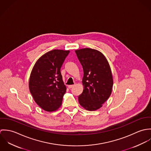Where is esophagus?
Returning a JSON list of instances; mask_svg holds the SVG:
<instances>
[{
	"label": "esophagus",
	"instance_id": "obj_1",
	"mask_svg": "<svg viewBox=\"0 0 151 151\" xmlns=\"http://www.w3.org/2000/svg\"><path fill=\"white\" fill-rule=\"evenodd\" d=\"M74 86V85H70V86H68V88L69 89H70V88H72Z\"/></svg>",
	"mask_w": 151,
	"mask_h": 151
}]
</instances>
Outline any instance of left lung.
Segmentation results:
<instances>
[{
    "label": "left lung",
    "mask_w": 151,
    "mask_h": 151,
    "mask_svg": "<svg viewBox=\"0 0 151 151\" xmlns=\"http://www.w3.org/2000/svg\"><path fill=\"white\" fill-rule=\"evenodd\" d=\"M75 52L84 71V90L78 96L79 103L87 110H96L102 106L111 93L113 81L110 65L97 50L84 48Z\"/></svg>",
    "instance_id": "left-lung-1"
}]
</instances>
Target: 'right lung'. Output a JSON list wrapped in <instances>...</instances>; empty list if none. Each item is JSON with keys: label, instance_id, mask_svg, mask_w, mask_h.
Here are the masks:
<instances>
[{"label": "right lung", "instance_id": "add662e5", "mask_svg": "<svg viewBox=\"0 0 151 151\" xmlns=\"http://www.w3.org/2000/svg\"><path fill=\"white\" fill-rule=\"evenodd\" d=\"M69 50L55 49L42 56L31 71L29 88L37 104L45 111H53L62 103L66 87L60 68Z\"/></svg>", "mask_w": 151, "mask_h": 151}]
</instances>
